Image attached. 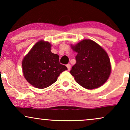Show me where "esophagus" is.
<instances>
[{"label":"esophagus","instance_id":"esophagus-1","mask_svg":"<svg viewBox=\"0 0 130 130\" xmlns=\"http://www.w3.org/2000/svg\"><path fill=\"white\" fill-rule=\"evenodd\" d=\"M67 68H68V71H70V68H71V65H70V64H67Z\"/></svg>","mask_w":130,"mask_h":130}]
</instances>
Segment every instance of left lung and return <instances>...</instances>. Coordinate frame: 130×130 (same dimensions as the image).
<instances>
[{
  "label": "left lung",
  "instance_id": "1",
  "mask_svg": "<svg viewBox=\"0 0 130 130\" xmlns=\"http://www.w3.org/2000/svg\"><path fill=\"white\" fill-rule=\"evenodd\" d=\"M71 48L77 53L76 62L70 73L77 84L87 89L100 87L106 82L111 72L106 52L95 41L86 39Z\"/></svg>",
  "mask_w": 130,
  "mask_h": 130
}]
</instances>
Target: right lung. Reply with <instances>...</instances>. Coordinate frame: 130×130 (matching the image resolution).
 <instances>
[{"mask_svg":"<svg viewBox=\"0 0 130 130\" xmlns=\"http://www.w3.org/2000/svg\"><path fill=\"white\" fill-rule=\"evenodd\" d=\"M51 44L40 40L31 49L22 62L24 76L27 82L38 89H44L57 80L65 65L59 62V56L51 53Z\"/></svg>","mask_w":130,"mask_h":130,"instance_id":"obj_1","label":"right lung"}]
</instances>
